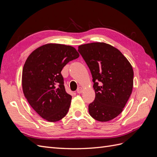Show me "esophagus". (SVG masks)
<instances>
[{"mask_svg": "<svg viewBox=\"0 0 157 157\" xmlns=\"http://www.w3.org/2000/svg\"><path fill=\"white\" fill-rule=\"evenodd\" d=\"M82 92H83V89H82V88H81V87H79V88L77 89V92L78 94H81Z\"/></svg>", "mask_w": 157, "mask_h": 157, "instance_id": "34e87169", "label": "esophagus"}]
</instances>
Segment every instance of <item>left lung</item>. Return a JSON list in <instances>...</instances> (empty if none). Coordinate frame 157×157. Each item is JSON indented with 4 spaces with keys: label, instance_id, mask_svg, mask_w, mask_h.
Here are the masks:
<instances>
[{
    "label": "left lung",
    "instance_id": "1",
    "mask_svg": "<svg viewBox=\"0 0 157 157\" xmlns=\"http://www.w3.org/2000/svg\"><path fill=\"white\" fill-rule=\"evenodd\" d=\"M78 51L90 70L96 92L90 115L98 121H111L122 113L132 94V65L117 48L104 42L80 45Z\"/></svg>",
    "mask_w": 157,
    "mask_h": 157
}]
</instances>
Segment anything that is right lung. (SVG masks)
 Listing matches in <instances>:
<instances>
[{
    "instance_id": "1",
    "label": "right lung",
    "mask_w": 157,
    "mask_h": 157,
    "mask_svg": "<svg viewBox=\"0 0 157 157\" xmlns=\"http://www.w3.org/2000/svg\"><path fill=\"white\" fill-rule=\"evenodd\" d=\"M73 46L46 44L28 57L22 71L23 92L32 108L48 122H57L67 115L72 97L65 91L64 66L78 58Z\"/></svg>"
}]
</instances>
